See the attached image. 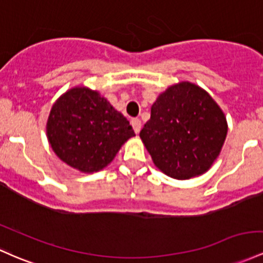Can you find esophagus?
Returning a JSON list of instances; mask_svg holds the SVG:
<instances>
[{
    "instance_id": "obj_1",
    "label": "esophagus",
    "mask_w": 263,
    "mask_h": 263,
    "mask_svg": "<svg viewBox=\"0 0 263 263\" xmlns=\"http://www.w3.org/2000/svg\"><path fill=\"white\" fill-rule=\"evenodd\" d=\"M131 123H132V127H134L135 132H136V134H138V132H140V129H141V126H142V123H141L140 118H134V120L131 121Z\"/></svg>"
}]
</instances>
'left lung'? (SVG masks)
<instances>
[{"mask_svg": "<svg viewBox=\"0 0 263 263\" xmlns=\"http://www.w3.org/2000/svg\"><path fill=\"white\" fill-rule=\"evenodd\" d=\"M226 135L227 121L220 106L191 82L162 92L140 132L156 167L177 180L204 174L220 155Z\"/></svg>", "mask_w": 263, "mask_h": 263, "instance_id": "obj_1", "label": "left lung"}]
</instances>
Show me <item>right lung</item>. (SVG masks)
Listing matches in <instances>:
<instances>
[{"label": "right lung", "mask_w": 263, "mask_h": 263, "mask_svg": "<svg viewBox=\"0 0 263 263\" xmlns=\"http://www.w3.org/2000/svg\"><path fill=\"white\" fill-rule=\"evenodd\" d=\"M46 132L60 160L86 174L105 168L135 136L127 118L87 87L68 89L54 102Z\"/></svg>", "instance_id": "1"}]
</instances>
